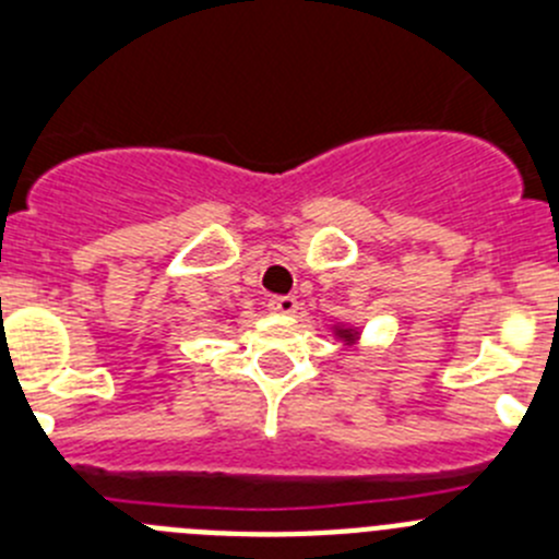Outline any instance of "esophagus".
<instances>
[{"label":"esophagus","mask_w":559,"mask_h":559,"mask_svg":"<svg viewBox=\"0 0 559 559\" xmlns=\"http://www.w3.org/2000/svg\"><path fill=\"white\" fill-rule=\"evenodd\" d=\"M269 310L274 316H296L299 301H296V296H274V299H269Z\"/></svg>","instance_id":"34e87169"}]
</instances>
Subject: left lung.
<instances>
[{"instance_id": "8db88e82", "label": "left lung", "mask_w": 559, "mask_h": 559, "mask_svg": "<svg viewBox=\"0 0 559 559\" xmlns=\"http://www.w3.org/2000/svg\"><path fill=\"white\" fill-rule=\"evenodd\" d=\"M337 337H343L345 340V343H354V340H356V332H354V329H343V326H340L337 329Z\"/></svg>"}]
</instances>
